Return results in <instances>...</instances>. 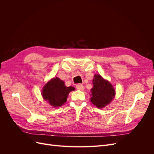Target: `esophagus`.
Segmentation results:
<instances>
[{
	"label": "esophagus",
	"mask_w": 154,
	"mask_h": 154,
	"mask_svg": "<svg viewBox=\"0 0 154 154\" xmlns=\"http://www.w3.org/2000/svg\"><path fill=\"white\" fill-rule=\"evenodd\" d=\"M76 88H78V90H83V88H84V86H83L82 84H80V83H79V84H77L76 85Z\"/></svg>",
	"instance_id": "1"
}]
</instances>
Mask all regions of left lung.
<instances>
[{
  "mask_svg": "<svg viewBox=\"0 0 154 154\" xmlns=\"http://www.w3.org/2000/svg\"><path fill=\"white\" fill-rule=\"evenodd\" d=\"M91 101L99 109H102L112 101L116 94L112 85L100 74H95L92 80Z\"/></svg>",
  "mask_w": 154,
  "mask_h": 154,
  "instance_id": "1",
  "label": "left lung"
}]
</instances>
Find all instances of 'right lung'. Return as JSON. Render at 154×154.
Here are the masks:
<instances>
[{
	"label": "right lung",
	"instance_id": "right-lung-1",
	"mask_svg": "<svg viewBox=\"0 0 154 154\" xmlns=\"http://www.w3.org/2000/svg\"><path fill=\"white\" fill-rule=\"evenodd\" d=\"M74 90L75 88L66 87L64 82L57 77L51 79L44 85L42 95L51 106L57 108L66 103L69 92Z\"/></svg>",
	"mask_w": 154,
	"mask_h": 154
}]
</instances>
